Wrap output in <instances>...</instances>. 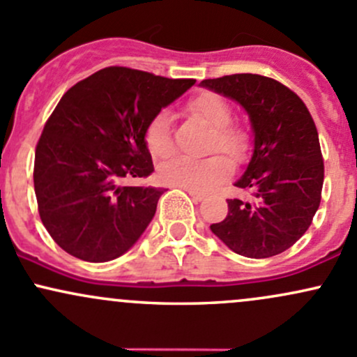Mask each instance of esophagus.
I'll return each mask as SVG.
<instances>
[{
    "instance_id": "esophagus-1",
    "label": "esophagus",
    "mask_w": 357,
    "mask_h": 357,
    "mask_svg": "<svg viewBox=\"0 0 357 357\" xmlns=\"http://www.w3.org/2000/svg\"><path fill=\"white\" fill-rule=\"evenodd\" d=\"M187 194H189L190 197H192V201H194V202H201V201H204V197H206L204 194L195 192V190H187Z\"/></svg>"
}]
</instances>
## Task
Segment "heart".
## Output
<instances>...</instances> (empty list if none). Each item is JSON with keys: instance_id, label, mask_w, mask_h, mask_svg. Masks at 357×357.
Masks as SVG:
<instances>
[{"instance_id": "b5f03b06", "label": "heart", "mask_w": 357, "mask_h": 357, "mask_svg": "<svg viewBox=\"0 0 357 357\" xmlns=\"http://www.w3.org/2000/svg\"><path fill=\"white\" fill-rule=\"evenodd\" d=\"M185 110L190 116L201 119L213 129L209 136L208 151H221L231 162H241L250 148V136L247 129L233 124V109L221 95L214 91H202L187 102ZM148 149L155 158H168L174 155V139L170 131V114L167 110L156 114L149 121L144 132ZM229 172V165L223 156H208V158H177L165 163L158 172L163 183L180 189L209 190L220 183Z\"/></svg>"}]
</instances>
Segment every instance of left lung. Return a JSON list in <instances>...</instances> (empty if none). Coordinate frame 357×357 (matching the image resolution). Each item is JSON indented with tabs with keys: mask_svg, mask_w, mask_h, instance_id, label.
I'll use <instances>...</instances> for the list:
<instances>
[{
	"mask_svg": "<svg viewBox=\"0 0 357 357\" xmlns=\"http://www.w3.org/2000/svg\"><path fill=\"white\" fill-rule=\"evenodd\" d=\"M201 85L238 102L254 128V153L235 183L250 190L252 201L228 199V216L211 231L238 255L281 254L305 235L320 206L324 158L312 114L267 76L240 73Z\"/></svg>",
	"mask_w": 357,
	"mask_h": 357,
	"instance_id": "1",
	"label": "left lung"
}]
</instances>
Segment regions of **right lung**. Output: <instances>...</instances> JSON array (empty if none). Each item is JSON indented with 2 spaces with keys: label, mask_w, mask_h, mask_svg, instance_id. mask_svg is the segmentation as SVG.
Segmentation results:
<instances>
[{
  "label": "right lung",
  "mask_w": 357,
  "mask_h": 357,
  "mask_svg": "<svg viewBox=\"0 0 357 357\" xmlns=\"http://www.w3.org/2000/svg\"><path fill=\"white\" fill-rule=\"evenodd\" d=\"M194 83L110 66L63 95L37 143L33 187L42 225L64 252L107 262L143 235L165 189L121 182L155 170L149 121Z\"/></svg>",
  "instance_id": "1"
}]
</instances>
